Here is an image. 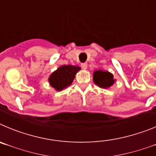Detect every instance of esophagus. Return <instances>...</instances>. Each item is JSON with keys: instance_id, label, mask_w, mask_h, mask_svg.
Here are the masks:
<instances>
[{"instance_id": "1", "label": "esophagus", "mask_w": 156, "mask_h": 156, "mask_svg": "<svg viewBox=\"0 0 156 156\" xmlns=\"http://www.w3.org/2000/svg\"><path fill=\"white\" fill-rule=\"evenodd\" d=\"M81 67H82V69H87V63H82V64H81Z\"/></svg>"}]
</instances>
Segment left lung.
I'll return each mask as SVG.
<instances>
[{
    "instance_id": "obj_1",
    "label": "left lung",
    "mask_w": 156,
    "mask_h": 156,
    "mask_svg": "<svg viewBox=\"0 0 156 156\" xmlns=\"http://www.w3.org/2000/svg\"><path fill=\"white\" fill-rule=\"evenodd\" d=\"M93 81L99 87L106 89L112 86L115 80L114 79L113 75L109 72L98 69L94 72Z\"/></svg>"
}]
</instances>
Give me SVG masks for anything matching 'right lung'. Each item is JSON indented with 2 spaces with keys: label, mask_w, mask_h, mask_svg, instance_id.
<instances>
[{
  "label": "right lung",
  "mask_w": 156,
  "mask_h": 156,
  "mask_svg": "<svg viewBox=\"0 0 156 156\" xmlns=\"http://www.w3.org/2000/svg\"><path fill=\"white\" fill-rule=\"evenodd\" d=\"M80 67L72 65H64L54 71L48 78L51 86L57 91H61L72 84Z\"/></svg>",
  "instance_id": "1"
}]
</instances>
